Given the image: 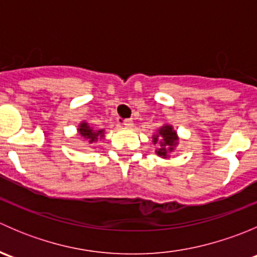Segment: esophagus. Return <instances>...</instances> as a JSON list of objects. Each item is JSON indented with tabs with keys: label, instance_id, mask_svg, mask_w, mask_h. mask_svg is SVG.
Instances as JSON below:
<instances>
[{
	"label": "esophagus",
	"instance_id": "34e87169",
	"mask_svg": "<svg viewBox=\"0 0 257 257\" xmlns=\"http://www.w3.org/2000/svg\"><path fill=\"white\" fill-rule=\"evenodd\" d=\"M123 124L129 128V126L133 125V120H132V118H126V119H124V120H123Z\"/></svg>",
	"mask_w": 257,
	"mask_h": 257
}]
</instances>
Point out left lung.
<instances>
[{
  "label": "left lung",
  "mask_w": 257,
  "mask_h": 257,
  "mask_svg": "<svg viewBox=\"0 0 257 257\" xmlns=\"http://www.w3.org/2000/svg\"><path fill=\"white\" fill-rule=\"evenodd\" d=\"M178 137L177 133L173 131L170 125H164L160 128L159 136L154 138V144H159V149L157 150V154L159 157L167 158L170 153L174 150V145L177 144Z\"/></svg>",
  "instance_id": "obj_1"
}]
</instances>
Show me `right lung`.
<instances>
[{"mask_svg": "<svg viewBox=\"0 0 257 257\" xmlns=\"http://www.w3.org/2000/svg\"><path fill=\"white\" fill-rule=\"evenodd\" d=\"M78 131H79L80 136H82L83 138L88 139V142H89V143H92V142L97 141V137L98 136H100V137L103 136V131L94 132V131H93V129L89 128V125H88L87 123H82V124H80Z\"/></svg>", "mask_w": 257, "mask_h": 257, "instance_id": "add662e5", "label": "right lung"}]
</instances>
